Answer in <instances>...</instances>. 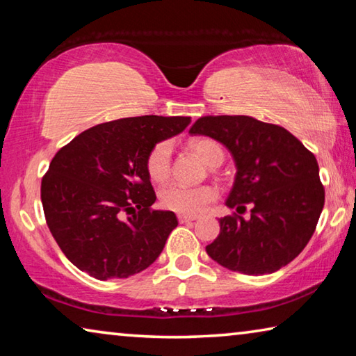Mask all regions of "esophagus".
Returning <instances> with one entry per match:
<instances>
[{
    "instance_id": "1",
    "label": "esophagus",
    "mask_w": 356,
    "mask_h": 356,
    "mask_svg": "<svg viewBox=\"0 0 356 356\" xmlns=\"http://www.w3.org/2000/svg\"><path fill=\"white\" fill-rule=\"evenodd\" d=\"M177 218H179V222H191V221H195L196 220V216H191V215H177Z\"/></svg>"
}]
</instances>
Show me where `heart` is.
Wrapping results in <instances>:
<instances>
[{"label": "heart", "mask_w": 356, "mask_h": 356, "mask_svg": "<svg viewBox=\"0 0 356 356\" xmlns=\"http://www.w3.org/2000/svg\"><path fill=\"white\" fill-rule=\"evenodd\" d=\"M190 149L204 163L218 166L225 152L218 143L212 140H196L190 143ZM146 170L149 177L155 182H165L171 176V144L161 141L150 149L146 159ZM218 191L212 185L188 186L182 184H171L160 191L161 206L182 215H195L216 200Z\"/></svg>", "instance_id": "1"}]
</instances>
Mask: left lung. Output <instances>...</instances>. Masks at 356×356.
<instances>
[{"label": "left lung", "mask_w": 356, "mask_h": 356, "mask_svg": "<svg viewBox=\"0 0 356 356\" xmlns=\"http://www.w3.org/2000/svg\"><path fill=\"white\" fill-rule=\"evenodd\" d=\"M190 135L210 136L231 152L237 172L226 206L250 218H220L207 254L232 272L273 273L297 257L316 231L325 202L318 165L291 131L251 116H202Z\"/></svg>", "instance_id": "8db88e82"}]
</instances>
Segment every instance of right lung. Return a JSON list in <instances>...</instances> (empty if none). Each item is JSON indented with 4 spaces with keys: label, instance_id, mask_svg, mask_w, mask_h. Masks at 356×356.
Listing matches in <instances>:
<instances>
[{
    "label": "right lung",
    "instance_id": "right-lung-1",
    "mask_svg": "<svg viewBox=\"0 0 356 356\" xmlns=\"http://www.w3.org/2000/svg\"><path fill=\"white\" fill-rule=\"evenodd\" d=\"M186 116H140L84 130L58 150L42 179L47 225L69 261L97 280L129 278L152 265L176 213L152 210L146 170L155 144L186 129Z\"/></svg>",
    "mask_w": 356,
    "mask_h": 356
}]
</instances>
